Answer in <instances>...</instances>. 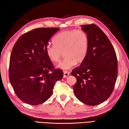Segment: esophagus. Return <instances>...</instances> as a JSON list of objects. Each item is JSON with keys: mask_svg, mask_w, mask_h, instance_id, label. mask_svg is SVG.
Listing matches in <instances>:
<instances>
[{"mask_svg": "<svg viewBox=\"0 0 129 129\" xmlns=\"http://www.w3.org/2000/svg\"><path fill=\"white\" fill-rule=\"evenodd\" d=\"M69 75V72L64 71V78H67Z\"/></svg>", "mask_w": 129, "mask_h": 129, "instance_id": "1", "label": "esophagus"}]
</instances>
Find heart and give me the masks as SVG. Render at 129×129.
<instances>
[{"label": "heart", "instance_id": "b5f03b06", "mask_svg": "<svg viewBox=\"0 0 129 129\" xmlns=\"http://www.w3.org/2000/svg\"><path fill=\"white\" fill-rule=\"evenodd\" d=\"M54 43L46 46V54L50 61L56 62L61 59L64 52L65 58L57 65L64 70L69 69L77 62H83L88 53V35L81 29L60 32L54 37Z\"/></svg>", "mask_w": 129, "mask_h": 129}]
</instances>
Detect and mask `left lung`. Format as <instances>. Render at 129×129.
I'll use <instances>...</instances> for the list:
<instances>
[{
  "label": "left lung",
  "instance_id": "8db88e82",
  "mask_svg": "<svg viewBox=\"0 0 129 129\" xmlns=\"http://www.w3.org/2000/svg\"><path fill=\"white\" fill-rule=\"evenodd\" d=\"M88 35L89 46L85 59L71 74L75 76V96L87 105L105 101L113 92L117 76L116 54L110 41L95 24L81 25Z\"/></svg>",
  "mask_w": 129,
  "mask_h": 129
}]
</instances>
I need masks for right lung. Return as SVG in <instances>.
Here are the masks:
<instances>
[{
	"label": "right lung",
	"instance_id": "obj_1",
	"mask_svg": "<svg viewBox=\"0 0 129 129\" xmlns=\"http://www.w3.org/2000/svg\"><path fill=\"white\" fill-rule=\"evenodd\" d=\"M57 28H37L23 34L11 53L9 78L16 96L25 103L38 105L53 94L62 70L54 69L46 54V46Z\"/></svg>",
	"mask_w": 129,
	"mask_h": 129
}]
</instances>
